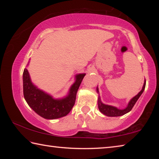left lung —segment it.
<instances>
[{
	"instance_id": "left-lung-1",
	"label": "left lung",
	"mask_w": 159,
	"mask_h": 159,
	"mask_svg": "<svg viewBox=\"0 0 159 159\" xmlns=\"http://www.w3.org/2000/svg\"><path fill=\"white\" fill-rule=\"evenodd\" d=\"M145 85H146V80H144L143 87H142L140 92H139L138 94V95L133 97V98L130 99V102H128V106L123 109H118L117 107H116L111 106V105H108V104H105L102 103V101H101L100 96L99 95L98 96V104L99 110L103 114H104L105 116H111V117L120 116H123V115H124L125 114H127V113H128L129 111H131V109H133V107H134V104H135L136 102L138 101V99H139V97L141 96L142 93L144 92V88H145ZM97 93L99 94L98 87H97Z\"/></svg>"
}]
</instances>
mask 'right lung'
Returning <instances> with one entry per match:
<instances>
[{"instance_id":"right-lung-1","label":"right lung","mask_w":159,"mask_h":159,"mask_svg":"<svg viewBox=\"0 0 159 159\" xmlns=\"http://www.w3.org/2000/svg\"><path fill=\"white\" fill-rule=\"evenodd\" d=\"M85 76V73L76 74L75 82L70 87L68 95L63 98L55 99L32 83L28 70L25 68L23 72L24 97L29 106L45 119H56L65 116L74 105L77 91Z\"/></svg>"}]
</instances>
